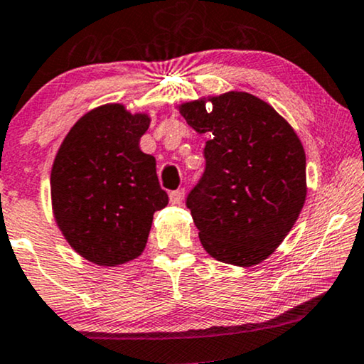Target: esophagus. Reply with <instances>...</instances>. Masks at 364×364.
I'll list each match as a JSON object with an SVG mask.
<instances>
[{
    "label": "esophagus",
    "mask_w": 364,
    "mask_h": 364,
    "mask_svg": "<svg viewBox=\"0 0 364 364\" xmlns=\"http://www.w3.org/2000/svg\"><path fill=\"white\" fill-rule=\"evenodd\" d=\"M184 199V189H175V191L170 193V201L171 204H181V201Z\"/></svg>",
    "instance_id": "1"
}]
</instances>
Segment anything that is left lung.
Segmentation results:
<instances>
[{
    "label": "left lung",
    "mask_w": 364,
    "mask_h": 364,
    "mask_svg": "<svg viewBox=\"0 0 364 364\" xmlns=\"http://www.w3.org/2000/svg\"><path fill=\"white\" fill-rule=\"evenodd\" d=\"M183 104L180 114L206 133V168L186 198L199 240L221 262L250 267L294 228L306 196L301 141L284 117L247 92Z\"/></svg>",
    "instance_id": "obj_1"
}]
</instances>
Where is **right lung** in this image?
<instances>
[{"instance_id": "obj_1", "label": "right lung", "mask_w": 364, "mask_h": 364, "mask_svg": "<svg viewBox=\"0 0 364 364\" xmlns=\"http://www.w3.org/2000/svg\"><path fill=\"white\" fill-rule=\"evenodd\" d=\"M150 117L120 104L90 110L64 138L53 171L55 223L75 252L97 265H120L145 249L153 214L168 204L156 161L140 150Z\"/></svg>"}]
</instances>
